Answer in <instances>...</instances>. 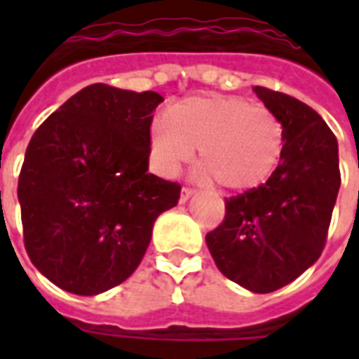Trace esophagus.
Returning a JSON list of instances; mask_svg holds the SVG:
<instances>
[{
    "instance_id": "34e87169",
    "label": "esophagus",
    "mask_w": 359,
    "mask_h": 359,
    "mask_svg": "<svg viewBox=\"0 0 359 359\" xmlns=\"http://www.w3.org/2000/svg\"><path fill=\"white\" fill-rule=\"evenodd\" d=\"M194 194H196V190H194V188H188V186H184V188H182V194H180V201L186 203L191 196H194Z\"/></svg>"
}]
</instances>
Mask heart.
<instances>
[{"label": "heart", "instance_id": "obj_1", "mask_svg": "<svg viewBox=\"0 0 359 359\" xmlns=\"http://www.w3.org/2000/svg\"><path fill=\"white\" fill-rule=\"evenodd\" d=\"M199 147V177L227 190L262 184L283 156L285 128L273 111L238 97H191L171 106L149 135L158 173L175 177Z\"/></svg>", "mask_w": 359, "mask_h": 359}]
</instances>
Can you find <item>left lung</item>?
<instances>
[{
    "mask_svg": "<svg viewBox=\"0 0 359 359\" xmlns=\"http://www.w3.org/2000/svg\"><path fill=\"white\" fill-rule=\"evenodd\" d=\"M253 91L285 128L283 156L270 179L225 199V218L207 245L225 278L253 292H273L323 253L341 184L334 132L285 93Z\"/></svg>",
    "mask_w": 359,
    "mask_h": 359,
    "instance_id": "left-lung-1",
    "label": "left lung"
}]
</instances>
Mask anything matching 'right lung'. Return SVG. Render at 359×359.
Returning <instances> with one entry per match:
<instances>
[{"label":"right lung","mask_w":359,"mask_h":359,"mask_svg":"<svg viewBox=\"0 0 359 359\" xmlns=\"http://www.w3.org/2000/svg\"><path fill=\"white\" fill-rule=\"evenodd\" d=\"M154 91L93 83L31 137L18 177L24 245L59 289L95 296L140 266L180 184L149 173Z\"/></svg>","instance_id":"1"}]
</instances>
